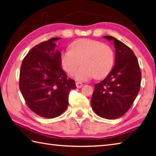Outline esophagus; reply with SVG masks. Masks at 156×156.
Masks as SVG:
<instances>
[{"label":"esophagus","mask_w":156,"mask_h":156,"mask_svg":"<svg viewBox=\"0 0 156 156\" xmlns=\"http://www.w3.org/2000/svg\"><path fill=\"white\" fill-rule=\"evenodd\" d=\"M76 85L77 88H81L83 86V84L82 83H80V82H77V83H76Z\"/></svg>","instance_id":"esophagus-1"}]
</instances>
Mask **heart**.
<instances>
[{
  "label": "heart",
  "mask_w": 156,
  "mask_h": 156,
  "mask_svg": "<svg viewBox=\"0 0 156 156\" xmlns=\"http://www.w3.org/2000/svg\"><path fill=\"white\" fill-rule=\"evenodd\" d=\"M70 50L62 53V67L69 75L74 73L77 80L86 81L93 77L101 78L111 70L115 60L114 51L108 45L90 39H80L70 45Z\"/></svg>",
  "instance_id": "b5f03b06"
}]
</instances>
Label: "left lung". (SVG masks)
<instances>
[{"label":"left lung","mask_w":156,"mask_h":156,"mask_svg":"<svg viewBox=\"0 0 156 156\" xmlns=\"http://www.w3.org/2000/svg\"><path fill=\"white\" fill-rule=\"evenodd\" d=\"M112 41L115 48V63L104 80L95 84L92 108L100 117L115 119L127 112L139 92L141 71L133 51L112 36H104Z\"/></svg>","instance_id":"left-lung-1"}]
</instances>
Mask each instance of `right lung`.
Here are the masks:
<instances>
[{
  "instance_id": "obj_1",
  "label": "right lung",
  "mask_w": 156,
  "mask_h": 156,
  "mask_svg": "<svg viewBox=\"0 0 156 156\" xmlns=\"http://www.w3.org/2000/svg\"><path fill=\"white\" fill-rule=\"evenodd\" d=\"M53 37L34 46L22 61L20 89L28 107L40 117L55 118L68 106L75 81L61 68V54Z\"/></svg>"
}]
</instances>
